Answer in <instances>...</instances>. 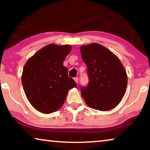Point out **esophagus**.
Returning <instances> with one entry per match:
<instances>
[{
	"mask_svg": "<svg viewBox=\"0 0 150 150\" xmlns=\"http://www.w3.org/2000/svg\"><path fill=\"white\" fill-rule=\"evenodd\" d=\"M74 81H75V83H78V81H79V78L78 77H75V78H74Z\"/></svg>",
	"mask_w": 150,
	"mask_h": 150,
	"instance_id": "34e87169",
	"label": "esophagus"
}]
</instances>
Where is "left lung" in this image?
Masks as SVG:
<instances>
[{
    "label": "left lung",
    "instance_id": "1",
    "mask_svg": "<svg viewBox=\"0 0 150 150\" xmlns=\"http://www.w3.org/2000/svg\"><path fill=\"white\" fill-rule=\"evenodd\" d=\"M80 51L89 78L87 87L81 88L85 102L91 108L100 111L116 107L123 98L128 84L122 63L115 54L96 43L81 46Z\"/></svg>",
    "mask_w": 150,
    "mask_h": 150
}]
</instances>
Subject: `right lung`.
I'll return each mask as SVG.
<instances>
[{"mask_svg":"<svg viewBox=\"0 0 150 150\" xmlns=\"http://www.w3.org/2000/svg\"><path fill=\"white\" fill-rule=\"evenodd\" d=\"M71 50L70 45H47L24 65L22 75L24 93L33 107L40 112L57 111L64 103L68 91L77 87L63 65Z\"/></svg>","mask_w":150,"mask_h":150,"instance_id":"1","label":"right lung"}]
</instances>
